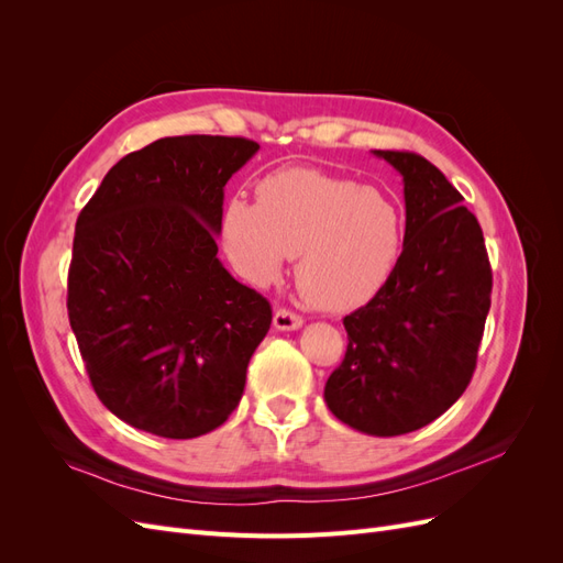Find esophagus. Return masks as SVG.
Returning <instances> with one entry per match:
<instances>
[{
  "label": "esophagus",
  "instance_id": "esophagus-1",
  "mask_svg": "<svg viewBox=\"0 0 563 563\" xmlns=\"http://www.w3.org/2000/svg\"><path fill=\"white\" fill-rule=\"evenodd\" d=\"M272 323H275L277 331H298L302 327V317L286 310V308H279L275 312V319H272Z\"/></svg>",
  "mask_w": 563,
  "mask_h": 563
}]
</instances>
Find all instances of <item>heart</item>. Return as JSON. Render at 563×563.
<instances>
[{"label": "heart", "mask_w": 563, "mask_h": 563, "mask_svg": "<svg viewBox=\"0 0 563 563\" xmlns=\"http://www.w3.org/2000/svg\"><path fill=\"white\" fill-rule=\"evenodd\" d=\"M223 246L234 267L261 286L298 255L305 300L343 312L368 302L395 272L404 216L376 187L294 166L265 176L255 203L242 197L225 203Z\"/></svg>", "instance_id": "1"}]
</instances>
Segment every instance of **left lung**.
Returning a JSON list of instances; mask_svg holds the SVG:
<instances>
[{
    "label": "left lung",
    "mask_w": 563,
    "mask_h": 563,
    "mask_svg": "<svg viewBox=\"0 0 563 563\" xmlns=\"http://www.w3.org/2000/svg\"><path fill=\"white\" fill-rule=\"evenodd\" d=\"M373 155L404 178V251L380 291L343 319L347 352L323 399L352 430L399 437L449 411L470 385L493 275L484 232L446 176L416 152Z\"/></svg>",
    "instance_id": "1"
}]
</instances>
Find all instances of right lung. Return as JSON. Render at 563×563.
Returning a JSON list of instances; mask_svg holds the SVG:
<instances>
[{"label": "right lung", "instance_id": "obj_1", "mask_svg": "<svg viewBox=\"0 0 563 563\" xmlns=\"http://www.w3.org/2000/svg\"><path fill=\"white\" fill-rule=\"evenodd\" d=\"M261 150L172 135L119 159L81 209L67 317L98 399L131 428L195 439L240 404L272 308L218 261L223 187Z\"/></svg>", "mask_w": 563, "mask_h": 563}]
</instances>
